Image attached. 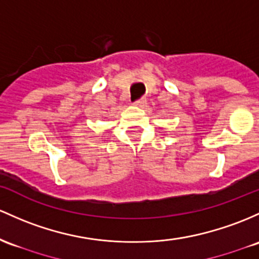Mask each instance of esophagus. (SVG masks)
Wrapping results in <instances>:
<instances>
[{"mask_svg":"<svg viewBox=\"0 0 259 259\" xmlns=\"http://www.w3.org/2000/svg\"><path fill=\"white\" fill-rule=\"evenodd\" d=\"M145 103H146V99L140 98V99H138V101H136V102H134V106H136V107H143Z\"/></svg>","mask_w":259,"mask_h":259,"instance_id":"34e87169","label":"esophagus"}]
</instances>
